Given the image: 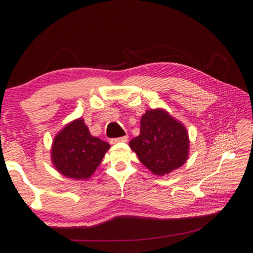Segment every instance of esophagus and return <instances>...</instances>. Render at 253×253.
Returning <instances> with one entry per match:
<instances>
[{
  "label": "esophagus",
  "mask_w": 253,
  "mask_h": 253,
  "mask_svg": "<svg viewBox=\"0 0 253 253\" xmlns=\"http://www.w3.org/2000/svg\"><path fill=\"white\" fill-rule=\"evenodd\" d=\"M128 140V135L122 136V137H117V138H111L110 143L111 144H116V143H121V142H127Z\"/></svg>",
  "instance_id": "1"
}]
</instances>
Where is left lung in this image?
Returning <instances> with one entry per match:
<instances>
[{
  "label": "left lung",
  "instance_id": "1",
  "mask_svg": "<svg viewBox=\"0 0 253 253\" xmlns=\"http://www.w3.org/2000/svg\"><path fill=\"white\" fill-rule=\"evenodd\" d=\"M188 135L181 123L162 109L147 110L140 121V134L129 146L154 174H169L188 156Z\"/></svg>",
  "mask_w": 253,
  "mask_h": 253
}]
</instances>
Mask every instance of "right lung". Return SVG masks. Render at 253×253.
Returning a JSON list of instances; mask_svg holds the SVG:
<instances>
[{
	"label": "right lung",
	"mask_w": 253,
	"mask_h": 253,
	"mask_svg": "<svg viewBox=\"0 0 253 253\" xmlns=\"http://www.w3.org/2000/svg\"><path fill=\"white\" fill-rule=\"evenodd\" d=\"M109 147L108 143L90 135L83 119H77L55 136L51 157L62 175L85 179L99 166Z\"/></svg>",
	"instance_id": "obj_1"
}]
</instances>
